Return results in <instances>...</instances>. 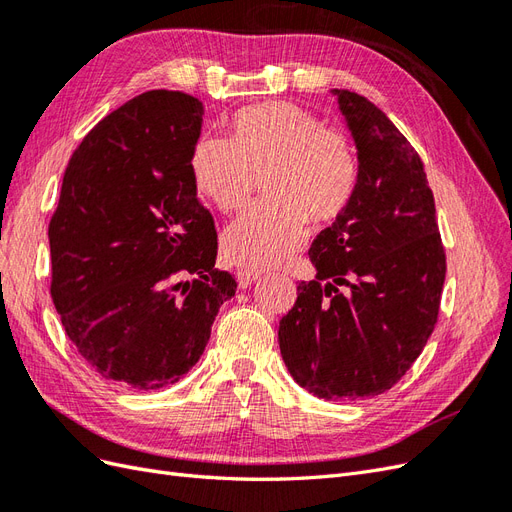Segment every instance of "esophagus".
I'll return each instance as SVG.
<instances>
[{"mask_svg":"<svg viewBox=\"0 0 512 512\" xmlns=\"http://www.w3.org/2000/svg\"><path fill=\"white\" fill-rule=\"evenodd\" d=\"M258 273L256 271H250V269H239L237 271V282H239V288H250L256 280H258Z\"/></svg>","mask_w":512,"mask_h":512,"instance_id":"1","label":"esophagus"}]
</instances>
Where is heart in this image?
<instances>
[{
    "label": "heart",
    "mask_w": 512,
    "mask_h": 512,
    "mask_svg": "<svg viewBox=\"0 0 512 512\" xmlns=\"http://www.w3.org/2000/svg\"><path fill=\"white\" fill-rule=\"evenodd\" d=\"M359 175L350 138L292 102L243 108L232 117L230 141L203 136L192 153L196 190L224 213L245 207L262 177L265 203L224 232L226 256L256 271L284 265L303 245L307 220H337L352 203Z\"/></svg>",
    "instance_id": "1"
}]
</instances>
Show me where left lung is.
<instances>
[{"instance_id": "left-lung-1", "label": "left lung", "mask_w": 512, "mask_h": 512, "mask_svg": "<svg viewBox=\"0 0 512 512\" xmlns=\"http://www.w3.org/2000/svg\"><path fill=\"white\" fill-rule=\"evenodd\" d=\"M359 158L348 209L309 247L316 280L280 320L290 376L320 399L376 397L438 322L446 256L421 158L376 104L333 89Z\"/></svg>"}]
</instances>
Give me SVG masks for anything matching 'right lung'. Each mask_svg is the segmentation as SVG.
Returning <instances> with one entry per match:
<instances>
[{
	"instance_id": "1",
	"label": "right lung",
	"mask_w": 512,
	"mask_h": 512,
	"mask_svg": "<svg viewBox=\"0 0 512 512\" xmlns=\"http://www.w3.org/2000/svg\"><path fill=\"white\" fill-rule=\"evenodd\" d=\"M203 115L166 89L106 115L72 153L49 224L61 324L91 369L128 389L188 374L237 290L215 269L218 235L192 177Z\"/></svg>"
}]
</instances>
